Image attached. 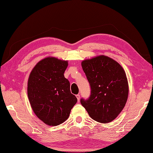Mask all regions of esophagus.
I'll return each mask as SVG.
<instances>
[{
  "mask_svg": "<svg viewBox=\"0 0 153 153\" xmlns=\"http://www.w3.org/2000/svg\"><path fill=\"white\" fill-rule=\"evenodd\" d=\"M76 97H77V100H78V101H79L80 95H76Z\"/></svg>",
  "mask_w": 153,
  "mask_h": 153,
  "instance_id": "34e87169",
  "label": "esophagus"
}]
</instances>
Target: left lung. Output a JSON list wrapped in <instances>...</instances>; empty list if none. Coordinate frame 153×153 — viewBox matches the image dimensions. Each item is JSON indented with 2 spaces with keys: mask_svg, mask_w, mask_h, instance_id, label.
I'll list each match as a JSON object with an SVG mask.
<instances>
[{
  "mask_svg": "<svg viewBox=\"0 0 153 153\" xmlns=\"http://www.w3.org/2000/svg\"><path fill=\"white\" fill-rule=\"evenodd\" d=\"M91 87L88 99L80 102L91 118L100 123L114 120L128 99V83L124 70L112 58L99 56L82 63Z\"/></svg>",
  "mask_w": 153,
  "mask_h": 153,
  "instance_id": "obj_1",
  "label": "left lung"
}]
</instances>
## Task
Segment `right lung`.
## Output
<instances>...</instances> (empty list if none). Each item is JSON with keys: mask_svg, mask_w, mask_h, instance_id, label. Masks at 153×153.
<instances>
[{"mask_svg": "<svg viewBox=\"0 0 153 153\" xmlns=\"http://www.w3.org/2000/svg\"><path fill=\"white\" fill-rule=\"evenodd\" d=\"M68 62L48 57L41 60L31 71L27 95L36 116L48 126H58L68 119L77 99L70 91L64 71Z\"/></svg>", "mask_w": 153, "mask_h": 153, "instance_id": "obj_1", "label": "right lung"}]
</instances>
